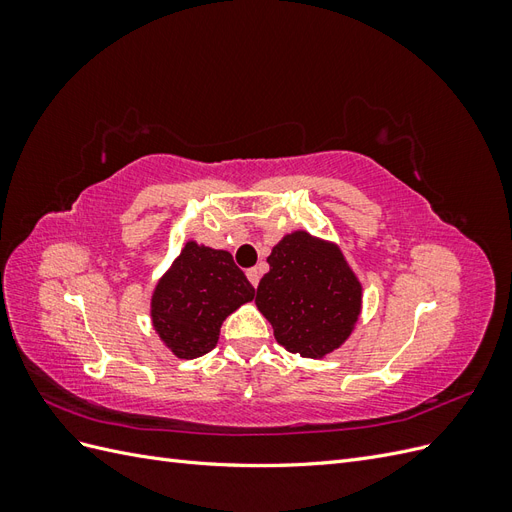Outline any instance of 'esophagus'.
<instances>
[{
  "label": "esophagus",
  "instance_id": "1",
  "mask_svg": "<svg viewBox=\"0 0 512 512\" xmlns=\"http://www.w3.org/2000/svg\"><path fill=\"white\" fill-rule=\"evenodd\" d=\"M260 273H262V269H260V267L247 269V280L252 282V286H254V288H256V286H258V282H260Z\"/></svg>",
  "mask_w": 512,
  "mask_h": 512
}]
</instances>
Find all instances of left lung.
<instances>
[{"instance_id":"8db88e82","label":"left lung","mask_w":512,"mask_h":512,"mask_svg":"<svg viewBox=\"0 0 512 512\" xmlns=\"http://www.w3.org/2000/svg\"><path fill=\"white\" fill-rule=\"evenodd\" d=\"M256 305L277 344L322 359L342 346L361 312V284L335 245L292 232L273 247Z\"/></svg>"}]
</instances>
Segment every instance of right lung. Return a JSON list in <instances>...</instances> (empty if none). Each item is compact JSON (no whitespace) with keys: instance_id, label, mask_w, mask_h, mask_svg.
Masks as SVG:
<instances>
[{"instance_id":"right-lung-1","label":"right lung","mask_w":512,"mask_h":512,"mask_svg":"<svg viewBox=\"0 0 512 512\" xmlns=\"http://www.w3.org/2000/svg\"><path fill=\"white\" fill-rule=\"evenodd\" d=\"M254 294L228 252L190 241L153 292V329L179 359H196L215 348L226 316Z\"/></svg>"}]
</instances>
